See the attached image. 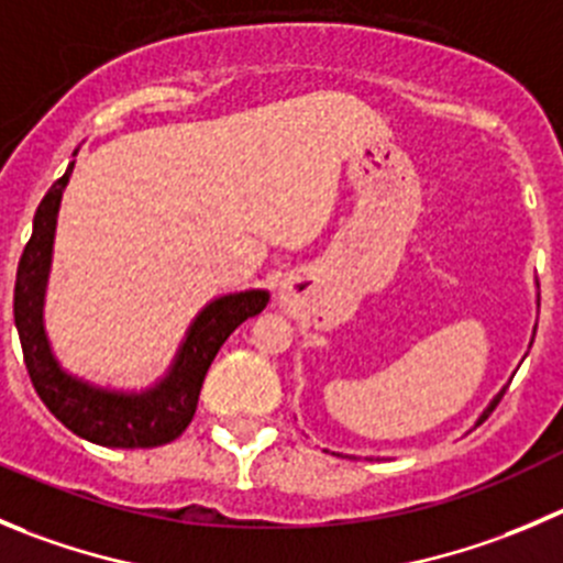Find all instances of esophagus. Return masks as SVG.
<instances>
[{
    "mask_svg": "<svg viewBox=\"0 0 563 563\" xmlns=\"http://www.w3.org/2000/svg\"><path fill=\"white\" fill-rule=\"evenodd\" d=\"M278 298H282V303H292L298 298V285L296 282H282V290H278Z\"/></svg>",
    "mask_w": 563,
    "mask_h": 563,
    "instance_id": "obj_1",
    "label": "esophagus"
}]
</instances>
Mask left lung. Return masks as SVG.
I'll use <instances>...</instances> for the list:
<instances>
[{"mask_svg":"<svg viewBox=\"0 0 563 563\" xmlns=\"http://www.w3.org/2000/svg\"><path fill=\"white\" fill-rule=\"evenodd\" d=\"M537 287H539V285H537ZM537 307H539V298H537ZM533 334H537V329H533ZM531 345H533V336H531ZM503 393H506V387H503V389H500V393H497V395H495V398H492V400H489V406H486V409H484V411H481V415H478V420H475V426H481V422H484V420H486V417H489V411H492V409H495V406H497V404H500Z\"/></svg>","mask_w":563,"mask_h":563,"instance_id":"1","label":"left lung"}]
</instances>
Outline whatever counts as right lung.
<instances>
[{
  "label": "right lung",
  "mask_w": 563,
  "mask_h": 563,
  "mask_svg": "<svg viewBox=\"0 0 563 563\" xmlns=\"http://www.w3.org/2000/svg\"><path fill=\"white\" fill-rule=\"evenodd\" d=\"M77 154V152H74ZM74 163L49 187L32 218V238L15 273L13 314L19 329L24 365L32 387L46 409L77 437L101 448H159L168 445L190 426L212 358L240 323L260 314L271 301L262 287L227 292L207 303L192 318L170 358L168 371L143 389L101 387L74 376L60 365L44 325L46 287L55 254L57 212L63 190L71 179Z\"/></svg>",
  "instance_id": "right-lung-1"
}]
</instances>
